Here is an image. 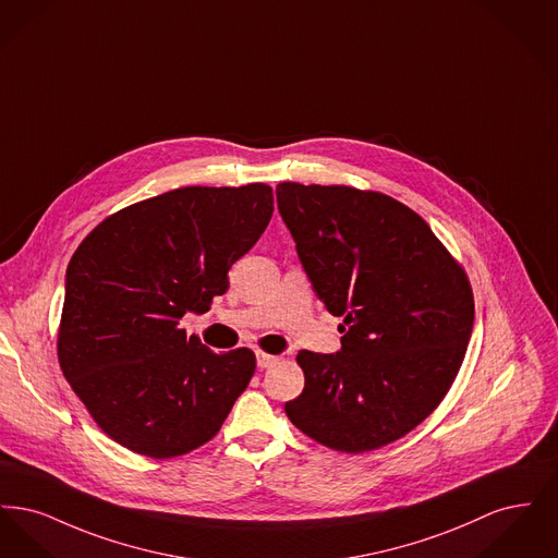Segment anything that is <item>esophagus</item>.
Wrapping results in <instances>:
<instances>
[{"mask_svg":"<svg viewBox=\"0 0 558 558\" xmlns=\"http://www.w3.org/2000/svg\"><path fill=\"white\" fill-rule=\"evenodd\" d=\"M278 362V355H269L266 351H257V368H269Z\"/></svg>","mask_w":558,"mask_h":558,"instance_id":"esophagus-1","label":"esophagus"}]
</instances>
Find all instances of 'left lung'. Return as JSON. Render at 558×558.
I'll return each instance as SVG.
<instances>
[{"label": "left lung", "mask_w": 558, "mask_h": 558, "mask_svg": "<svg viewBox=\"0 0 558 558\" xmlns=\"http://www.w3.org/2000/svg\"><path fill=\"white\" fill-rule=\"evenodd\" d=\"M312 289L341 316V351H299L292 425L347 453L378 450L439 405L462 366L475 303L464 269L418 213L380 192L276 187Z\"/></svg>", "instance_id": "left-lung-1"}]
</instances>
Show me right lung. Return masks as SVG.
Masks as SVG:
<instances>
[{"instance_id":"1","label":"right lung","mask_w":558,"mask_h":558,"mask_svg":"<svg viewBox=\"0 0 558 558\" xmlns=\"http://www.w3.org/2000/svg\"><path fill=\"white\" fill-rule=\"evenodd\" d=\"M271 187L187 186L110 215L66 267L58 360L123 448L173 458L217 435L255 372L246 347L213 353L180 319L209 312L266 232Z\"/></svg>"}]
</instances>
